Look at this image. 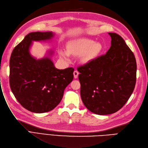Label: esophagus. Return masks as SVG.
<instances>
[{
	"label": "esophagus",
	"mask_w": 148,
	"mask_h": 148,
	"mask_svg": "<svg viewBox=\"0 0 148 148\" xmlns=\"http://www.w3.org/2000/svg\"><path fill=\"white\" fill-rule=\"evenodd\" d=\"M73 74H74V77L75 79H77L78 77V75L79 74V73L77 71H74V73H73Z\"/></svg>",
	"instance_id": "34e87169"
}]
</instances>
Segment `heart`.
Here are the masks:
<instances>
[{"label": "heart", "mask_w": 148, "mask_h": 148, "mask_svg": "<svg viewBox=\"0 0 148 148\" xmlns=\"http://www.w3.org/2000/svg\"><path fill=\"white\" fill-rule=\"evenodd\" d=\"M102 49V45L99 42H94L92 40L84 39L69 42L67 50H60L58 53L60 58L66 62H70L71 55L77 56L82 55L81 60L84 63H87L97 56Z\"/></svg>", "instance_id": "1"}]
</instances>
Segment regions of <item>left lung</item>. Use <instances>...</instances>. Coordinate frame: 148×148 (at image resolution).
Listing matches in <instances>:
<instances>
[{"mask_svg":"<svg viewBox=\"0 0 148 148\" xmlns=\"http://www.w3.org/2000/svg\"><path fill=\"white\" fill-rule=\"evenodd\" d=\"M108 34L111 45L106 53L77 68L83 103L98 115L113 114L121 109L136 83L134 54L119 34Z\"/></svg>","mask_w":148,"mask_h":148,"instance_id":"left-lung-1","label":"left lung"}]
</instances>
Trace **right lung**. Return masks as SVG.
<instances>
[{
  "instance_id": "right-lung-1",
  "label": "right lung",
  "mask_w": 148,
  "mask_h": 148,
  "mask_svg": "<svg viewBox=\"0 0 148 148\" xmlns=\"http://www.w3.org/2000/svg\"><path fill=\"white\" fill-rule=\"evenodd\" d=\"M53 32H30L13 49L10 60V85L18 101L27 110L49 112L61 101L66 87L72 82L74 68L58 69L49 50L44 58L37 59L30 53L34 41H49Z\"/></svg>"
}]
</instances>
